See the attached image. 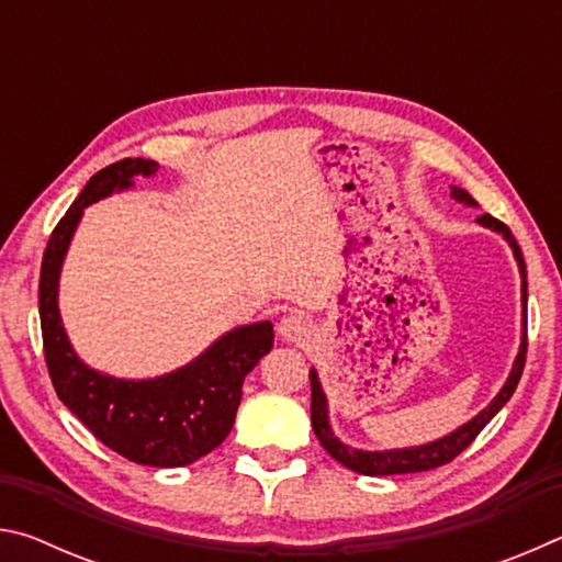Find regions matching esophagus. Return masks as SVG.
<instances>
[{
	"label": "esophagus",
	"instance_id": "1",
	"mask_svg": "<svg viewBox=\"0 0 562 562\" xmlns=\"http://www.w3.org/2000/svg\"><path fill=\"white\" fill-rule=\"evenodd\" d=\"M278 331H280V337L284 341H294V345H300V341L310 339L312 325H310L307 319H304V315H297V312H292V315L280 319Z\"/></svg>",
	"mask_w": 562,
	"mask_h": 562
}]
</instances>
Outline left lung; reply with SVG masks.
Here are the masks:
<instances>
[{
  "label": "left lung",
  "mask_w": 562,
  "mask_h": 562,
  "mask_svg": "<svg viewBox=\"0 0 562 562\" xmlns=\"http://www.w3.org/2000/svg\"><path fill=\"white\" fill-rule=\"evenodd\" d=\"M451 195L456 201L461 203H469L475 205L473 198L465 193L463 188L459 186H451ZM479 223L483 227H491V231L501 233L506 237L508 245L513 247V255H516L518 260V268H520V278H522V341H520V351L516 357V364L510 369V376L508 382L503 384V389L498 392V396L493 398V402L483 408L479 416H473L469 424H463L461 429H456L453 434L443 436L439 441H431V443H424V446H414V449H394V451H359V449H351V446L341 443L335 434L329 429V418H327V398L325 392H322L319 386V379L317 372L312 369L310 372V384H312V404H310V412H312V429H315V436L319 439V443L325 446V451L331 456V459L339 461L341 465H347V469L357 471V473H364V475H392V473H418V471H431V469H439L443 463H451L456 456H459L465 446H471V441L475 439L483 431V426H486L493 416H496L503 404L508 402L516 392V386L520 382V374H522V367H526V351H528V337H526V329H528V317H526V304H528V282H526V262H522V252L516 243V237H513L510 227L506 223H501L498 217H493L488 213L479 215Z\"/></svg>",
  "instance_id": "1"
}]
</instances>
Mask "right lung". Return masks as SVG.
<instances>
[{
	"mask_svg": "<svg viewBox=\"0 0 562 562\" xmlns=\"http://www.w3.org/2000/svg\"><path fill=\"white\" fill-rule=\"evenodd\" d=\"M156 160L123 158L101 168L46 243L40 278V317L46 369L56 396L71 414L123 459L156 469L188 465L225 441L240 406L243 382L272 349V325L237 327L190 364L156 379L99 374L76 357L59 317V272L83 207L131 188L136 176H154Z\"/></svg>",
	"mask_w": 562,
	"mask_h": 562,
	"instance_id": "1",
	"label": "right lung"
}]
</instances>
